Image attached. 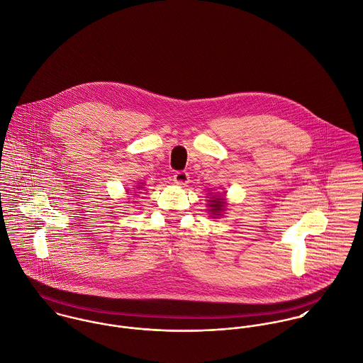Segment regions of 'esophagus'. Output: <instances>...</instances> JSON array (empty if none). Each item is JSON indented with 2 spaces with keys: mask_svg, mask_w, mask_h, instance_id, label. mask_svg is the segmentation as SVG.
<instances>
[{
  "mask_svg": "<svg viewBox=\"0 0 363 363\" xmlns=\"http://www.w3.org/2000/svg\"><path fill=\"white\" fill-rule=\"evenodd\" d=\"M174 182H175L177 185H181V186L186 185V184L189 182V174H188L186 171H178V172H175V174H174Z\"/></svg>",
  "mask_w": 363,
  "mask_h": 363,
  "instance_id": "esophagus-1",
  "label": "esophagus"
}]
</instances>
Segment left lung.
Returning a JSON list of instances; mask_svg holds the SVG:
<instances>
[{
  "label": "left lung",
  "mask_w": 363,
  "mask_h": 363,
  "mask_svg": "<svg viewBox=\"0 0 363 363\" xmlns=\"http://www.w3.org/2000/svg\"><path fill=\"white\" fill-rule=\"evenodd\" d=\"M211 202V212H213L212 215H220V212L221 211H224L223 209V206H224V202H223V199H220V198H216V199H212V201H209Z\"/></svg>",
  "instance_id": "8db88e82"
}]
</instances>
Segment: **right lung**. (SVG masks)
I'll list each match as a JSON object with an SVG mask.
<instances>
[{
  "instance_id": "add662e5",
  "label": "right lung",
  "mask_w": 363,
  "mask_h": 363,
  "mask_svg": "<svg viewBox=\"0 0 363 363\" xmlns=\"http://www.w3.org/2000/svg\"><path fill=\"white\" fill-rule=\"evenodd\" d=\"M139 188H142V186H139Z\"/></svg>"
}]
</instances>
